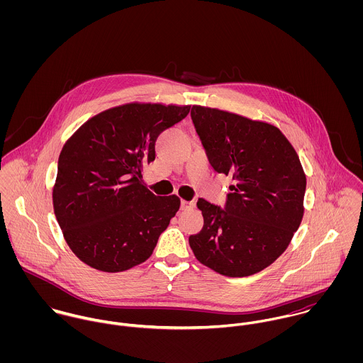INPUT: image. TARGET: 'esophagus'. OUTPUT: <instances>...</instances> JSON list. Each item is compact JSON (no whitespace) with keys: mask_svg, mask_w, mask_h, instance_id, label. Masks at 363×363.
I'll list each match as a JSON object with an SVG mask.
<instances>
[{"mask_svg":"<svg viewBox=\"0 0 363 363\" xmlns=\"http://www.w3.org/2000/svg\"><path fill=\"white\" fill-rule=\"evenodd\" d=\"M194 207H196V203H194V201H186V200H182V209H183V211L193 209Z\"/></svg>","mask_w":363,"mask_h":363,"instance_id":"esophagus-1","label":"esophagus"}]
</instances>
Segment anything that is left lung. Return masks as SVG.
I'll return each instance as SVG.
<instances>
[{"label":"left lung","mask_w":363,"mask_h":363,"mask_svg":"<svg viewBox=\"0 0 363 363\" xmlns=\"http://www.w3.org/2000/svg\"><path fill=\"white\" fill-rule=\"evenodd\" d=\"M211 166L230 174L225 209L199 199L204 226L189 238L201 264L238 278L267 268L289 246L303 218L306 176L288 138L272 124L193 106Z\"/></svg>","instance_id":"left-lung-1"}]
</instances>
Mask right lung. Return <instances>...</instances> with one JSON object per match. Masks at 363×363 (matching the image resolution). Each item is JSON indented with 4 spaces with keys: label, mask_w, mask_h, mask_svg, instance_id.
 <instances>
[{
    "label": "right lung",
    "mask_w": 363,
    "mask_h": 363,
    "mask_svg": "<svg viewBox=\"0 0 363 363\" xmlns=\"http://www.w3.org/2000/svg\"><path fill=\"white\" fill-rule=\"evenodd\" d=\"M189 111L190 106L121 104L89 118L64 144L52 207L81 261L120 272L151 257L180 199L150 191L143 167L155 160L159 134Z\"/></svg>",
    "instance_id": "right-lung-1"
}]
</instances>
